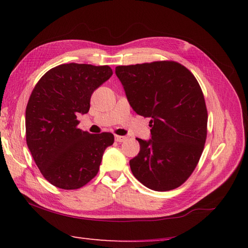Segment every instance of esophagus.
I'll return each mask as SVG.
<instances>
[{
    "instance_id": "esophagus-1",
    "label": "esophagus",
    "mask_w": 248,
    "mask_h": 248,
    "mask_svg": "<svg viewBox=\"0 0 248 248\" xmlns=\"http://www.w3.org/2000/svg\"><path fill=\"white\" fill-rule=\"evenodd\" d=\"M126 140H127V137H125V136H115V141H118V142H124Z\"/></svg>"
}]
</instances>
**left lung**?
<instances>
[{
    "label": "left lung",
    "mask_w": 248,
    "mask_h": 248,
    "mask_svg": "<svg viewBox=\"0 0 248 248\" xmlns=\"http://www.w3.org/2000/svg\"><path fill=\"white\" fill-rule=\"evenodd\" d=\"M136 113L150 118L151 139L137 138L138 155L129 160L135 178L146 187H179L193 173L203 151L208 111L200 85L176 62L115 67Z\"/></svg>",
    "instance_id": "left-lung-1"
}]
</instances>
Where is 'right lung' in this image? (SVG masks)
I'll return each instance as SVG.
<instances>
[{
    "label": "right lung",
    "instance_id": "right-lung-1",
    "mask_svg": "<svg viewBox=\"0 0 248 248\" xmlns=\"http://www.w3.org/2000/svg\"><path fill=\"white\" fill-rule=\"evenodd\" d=\"M107 65L69 63L40 78L25 110L28 148L49 183L62 189L82 187L97 174L110 133L92 135L77 127L90 110L94 91L112 76Z\"/></svg>",
    "mask_w": 248,
    "mask_h": 248
}]
</instances>
